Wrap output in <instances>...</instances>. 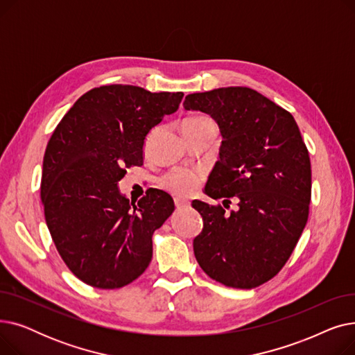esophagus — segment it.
<instances>
[{"label":"esophagus","instance_id":"34e87169","mask_svg":"<svg viewBox=\"0 0 355 355\" xmlns=\"http://www.w3.org/2000/svg\"><path fill=\"white\" fill-rule=\"evenodd\" d=\"M174 204H175L177 210H180V209L189 207V206H190V201H189V200H184V198H180V197H175V198H174Z\"/></svg>","mask_w":355,"mask_h":355}]
</instances>
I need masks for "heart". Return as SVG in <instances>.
Returning <instances> with one entry per match:
<instances>
[{
  "label": "heart",
  "instance_id": "b5f03b06",
  "mask_svg": "<svg viewBox=\"0 0 355 355\" xmlns=\"http://www.w3.org/2000/svg\"><path fill=\"white\" fill-rule=\"evenodd\" d=\"M200 119H204V118L197 116V118H189L185 121H200ZM201 180H202V174L198 171L178 170L165 177L164 185L177 196H191L198 189Z\"/></svg>",
  "mask_w": 355,
  "mask_h": 355
}]
</instances>
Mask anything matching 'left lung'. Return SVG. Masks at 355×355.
<instances>
[{"mask_svg":"<svg viewBox=\"0 0 355 355\" xmlns=\"http://www.w3.org/2000/svg\"><path fill=\"white\" fill-rule=\"evenodd\" d=\"M182 105L210 115L223 138L206 194L236 197L239 206L226 214L193 201L202 217L197 262L223 285L256 288L284 268L306 225L311 161L301 130L288 110L249 87L191 93Z\"/></svg>","mask_w":355,"mask_h":355,"instance_id":"left-lung-1","label":"left lung"}]
</instances>
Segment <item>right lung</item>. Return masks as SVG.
<instances>
[{
  "instance_id": "obj_1",
  "label": "right lung",
  "mask_w": 355,
  "mask_h": 355,
  "mask_svg": "<svg viewBox=\"0 0 355 355\" xmlns=\"http://www.w3.org/2000/svg\"><path fill=\"white\" fill-rule=\"evenodd\" d=\"M182 92L109 85L86 92L47 144L42 202L51 239L85 284L116 289L144 273L153 234L174 211L170 194L148 190L129 202L118 184L144 164L146 135L178 109Z\"/></svg>"
}]
</instances>
